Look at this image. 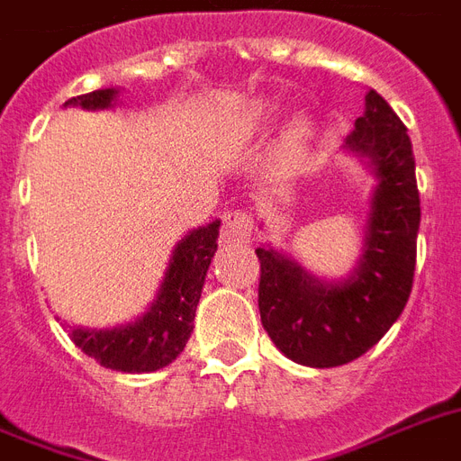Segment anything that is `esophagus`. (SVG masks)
<instances>
[{"label": "esophagus", "mask_w": 461, "mask_h": 461, "mask_svg": "<svg viewBox=\"0 0 461 461\" xmlns=\"http://www.w3.org/2000/svg\"><path fill=\"white\" fill-rule=\"evenodd\" d=\"M251 215L249 212H227L222 217V231H220V237H222L224 244H244L251 239Z\"/></svg>", "instance_id": "obj_1"}]
</instances>
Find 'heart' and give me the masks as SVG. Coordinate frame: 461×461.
<instances>
[{"label":"heart","instance_id":"heart-1","mask_svg":"<svg viewBox=\"0 0 461 461\" xmlns=\"http://www.w3.org/2000/svg\"><path fill=\"white\" fill-rule=\"evenodd\" d=\"M273 112V104L267 103H256L251 104V110L246 114V122L251 129H256L258 124H263ZM311 139H313V124L308 117L294 119L292 124L287 126V131L282 133L280 146H277V162L285 169H294L303 162V158L308 155V146H311Z\"/></svg>","mask_w":461,"mask_h":461}]
</instances>
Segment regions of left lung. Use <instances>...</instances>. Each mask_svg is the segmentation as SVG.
I'll return each mask as SVG.
<instances>
[{"label":"left lung","mask_w":461,"mask_h":461,"mask_svg":"<svg viewBox=\"0 0 461 461\" xmlns=\"http://www.w3.org/2000/svg\"><path fill=\"white\" fill-rule=\"evenodd\" d=\"M342 148L373 176L361 251L347 277L322 280L270 244L256 249L263 328L285 357L311 368L349 364L371 349L404 311L414 280L421 205L407 126L368 90Z\"/></svg>","instance_id":"left-lung-1"}]
</instances>
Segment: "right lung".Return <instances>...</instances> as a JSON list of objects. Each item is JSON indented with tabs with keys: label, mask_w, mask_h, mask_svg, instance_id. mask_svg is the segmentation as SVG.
I'll use <instances>...</instances> for the list:
<instances>
[{
	"label": "right lung",
	"mask_w": 461,
	"mask_h": 461,
	"mask_svg": "<svg viewBox=\"0 0 461 461\" xmlns=\"http://www.w3.org/2000/svg\"><path fill=\"white\" fill-rule=\"evenodd\" d=\"M119 88L93 90L71 97L64 107L97 112L117 107ZM220 220L186 231L172 249L165 277L146 313L114 328L68 325V335L83 354L112 371L153 373L179 357L194 332L195 308L201 302L205 275L217 251Z\"/></svg>",
	"instance_id": "obj_1"
}]
</instances>
